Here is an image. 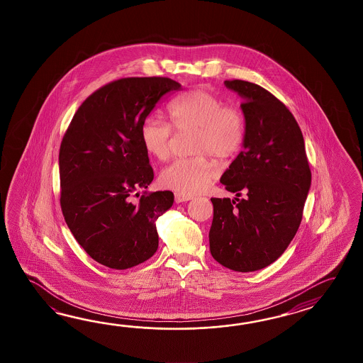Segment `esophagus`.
Listing matches in <instances>:
<instances>
[{"label": "esophagus", "instance_id": "esophagus-1", "mask_svg": "<svg viewBox=\"0 0 363 363\" xmlns=\"http://www.w3.org/2000/svg\"><path fill=\"white\" fill-rule=\"evenodd\" d=\"M193 200L192 196L188 194H183V193H175V202L180 203V202H185V201Z\"/></svg>", "mask_w": 363, "mask_h": 363}]
</instances>
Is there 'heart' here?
Masks as SVG:
<instances>
[{
    "label": "heart",
    "mask_w": 363,
    "mask_h": 363,
    "mask_svg": "<svg viewBox=\"0 0 363 363\" xmlns=\"http://www.w3.org/2000/svg\"><path fill=\"white\" fill-rule=\"evenodd\" d=\"M172 125L182 131L196 128L193 138V158H178L167 164L160 175L163 186L192 196L202 192L214 180L218 171L216 161L231 160L239 155L245 141L247 123L239 108L206 89H193L169 105ZM140 139L147 155L160 161L171 153L172 127L161 118L149 116L140 125Z\"/></svg>",
    "instance_id": "1"
}]
</instances>
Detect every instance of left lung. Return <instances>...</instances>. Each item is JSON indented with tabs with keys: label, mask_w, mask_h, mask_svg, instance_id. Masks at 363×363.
<instances>
[{
	"label": "left lung",
	"mask_w": 363,
	"mask_h": 363,
	"mask_svg": "<svg viewBox=\"0 0 363 363\" xmlns=\"http://www.w3.org/2000/svg\"><path fill=\"white\" fill-rule=\"evenodd\" d=\"M244 102V150L220 183L235 200L211 199L210 253L230 270L250 272L275 262L300 227L311 184L305 143L286 105L262 86L225 80ZM246 193L244 199L239 196Z\"/></svg>",
	"instance_id": "obj_1"
}]
</instances>
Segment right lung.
<instances>
[{"label":"right lung","mask_w":363,"mask_h":363,"mask_svg":"<svg viewBox=\"0 0 363 363\" xmlns=\"http://www.w3.org/2000/svg\"><path fill=\"white\" fill-rule=\"evenodd\" d=\"M169 77H124L101 86L77 108L60 147L61 208L69 231L96 262L125 270L158 249L155 220L172 206L170 191L145 193L155 178L140 125Z\"/></svg>","instance_id":"add662e5"}]
</instances>
